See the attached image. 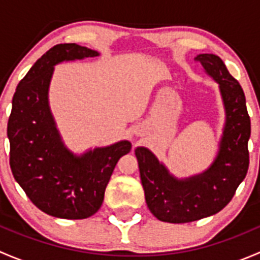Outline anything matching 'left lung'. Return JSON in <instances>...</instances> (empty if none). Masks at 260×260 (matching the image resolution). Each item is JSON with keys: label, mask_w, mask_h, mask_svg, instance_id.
I'll return each instance as SVG.
<instances>
[{"label": "left lung", "mask_w": 260, "mask_h": 260, "mask_svg": "<svg viewBox=\"0 0 260 260\" xmlns=\"http://www.w3.org/2000/svg\"><path fill=\"white\" fill-rule=\"evenodd\" d=\"M195 59L219 84L224 104L225 124L212 164L201 174L177 179L148 148L135 149L149 211L161 221L174 224L196 221L222 210L249 167L250 118L242 86L217 55L200 54Z\"/></svg>", "instance_id": "left-lung-1"}]
</instances>
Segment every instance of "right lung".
I'll return each instance as SVG.
<instances>
[{"label": "right lung", "mask_w": 260, "mask_h": 260, "mask_svg": "<svg viewBox=\"0 0 260 260\" xmlns=\"http://www.w3.org/2000/svg\"><path fill=\"white\" fill-rule=\"evenodd\" d=\"M99 56L95 50L59 44L18 83L7 124L12 175L36 208L60 219H86L99 210L104 191L129 141L75 154L64 145L49 106L54 67Z\"/></svg>", "instance_id": "1"}]
</instances>
